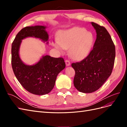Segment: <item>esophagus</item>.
Listing matches in <instances>:
<instances>
[{"instance_id":"1","label":"esophagus","mask_w":127,"mask_h":127,"mask_svg":"<svg viewBox=\"0 0 127 127\" xmlns=\"http://www.w3.org/2000/svg\"><path fill=\"white\" fill-rule=\"evenodd\" d=\"M65 63H66V65L67 66H69L70 65V62L69 60H65Z\"/></svg>"}]
</instances>
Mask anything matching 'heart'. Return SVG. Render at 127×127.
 I'll list each match as a JSON object with an SVG mask.
<instances>
[{
  "label": "heart",
  "mask_w": 127,
  "mask_h": 127,
  "mask_svg": "<svg viewBox=\"0 0 127 127\" xmlns=\"http://www.w3.org/2000/svg\"><path fill=\"white\" fill-rule=\"evenodd\" d=\"M94 41L91 32L82 28L75 27L61 31L58 41L53 43L54 47L61 53L69 49L70 56L76 60H82L89 53Z\"/></svg>",
  "instance_id": "1"
}]
</instances>
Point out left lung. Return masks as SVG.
Returning <instances> with one entry per match:
<instances>
[{
  "label": "left lung",
  "instance_id": "8db88e82",
  "mask_svg": "<svg viewBox=\"0 0 127 127\" xmlns=\"http://www.w3.org/2000/svg\"><path fill=\"white\" fill-rule=\"evenodd\" d=\"M96 39L88 55L80 62L72 63L75 71L74 85L80 92L90 93L99 89L112 73L116 48L106 29L92 22Z\"/></svg>",
  "mask_w": 127,
  "mask_h": 127
}]
</instances>
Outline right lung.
Returning <instances> with one entry per match:
<instances>
[{"instance_id":"obj_1","label":"right lung","mask_w":127,"mask_h":127,"mask_svg":"<svg viewBox=\"0 0 127 127\" xmlns=\"http://www.w3.org/2000/svg\"><path fill=\"white\" fill-rule=\"evenodd\" d=\"M44 26H26L15 37L11 45V66L14 74L22 86L30 93L42 95L48 94L55 85L57 75L66 67L63 58L45 56L35 64L26 65L19 56L22 40L27 37L48 40L49 35Z\"/></svg>"}]
</instances>
